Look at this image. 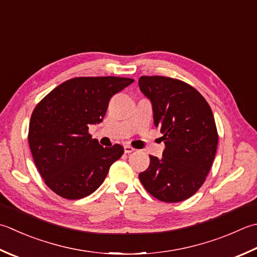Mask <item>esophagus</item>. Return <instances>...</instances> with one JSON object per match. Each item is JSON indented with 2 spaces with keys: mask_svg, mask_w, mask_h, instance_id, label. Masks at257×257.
I'll return each instance as SVG.
<instances>
[{
  "mask_svg": "<svg viewBox=\"0 0 257 257\" xmlns=\"http://www.w3.org/2000/svg\"><path fill=\"white\" fill-rule=\"evenodd\" d=\"M134 152H135V148L132 147V146H129V145L124 146V153L125 154H130V153H134Z\"/></svg>",
  "mask_w": 257,
  "mask_h": 257,
  "instance_id": "obj_1",
  "label": "esophagus"
}]
</instances>
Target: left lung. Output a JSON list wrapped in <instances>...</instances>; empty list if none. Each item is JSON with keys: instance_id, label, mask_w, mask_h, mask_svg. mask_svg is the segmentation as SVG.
<instances>
[{"instance_id": "left-lung-1", "label": "left lung", "mask_w": 257, "mask_h": 257, "mask_svg": "<svg viewBox=\"0 0 257 257\" xmlns=\"http://www.w3.org/2000/svg\"><path fill=\"white\" fill-rule=\"evenodd\" d=\"M139 88L153 104L154 123L163 134V158L149 156L139 179L147 192L165 203L189 198L202 187L218 144L213 111L192 85L153 75L139 78Z\"/></svg>"}]
</instances>
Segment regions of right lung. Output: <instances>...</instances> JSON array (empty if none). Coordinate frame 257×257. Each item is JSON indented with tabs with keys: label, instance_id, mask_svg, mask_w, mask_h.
Listing matches in <instances>:
<instances>
[{
	"label": "right lung",
	"instance_id": "right-lung-1",
	"mask_svg": "<svg viewBox=\"0 0 257 257\" xmlns=\"http://www.w3.org/2000/svg\"><path fill=\"white\" fill-rule=\"evenodd\" d=\"M133 82L119 77L73 78L37 104L28 139L35 166L52 192L80 199L103 183L123 147L115 144L103 148L91 138L89 125L101 122L112 95Z\"/></svg>",
	"mask_w": 257,
	"mask_h": 257
}]
</instances>
